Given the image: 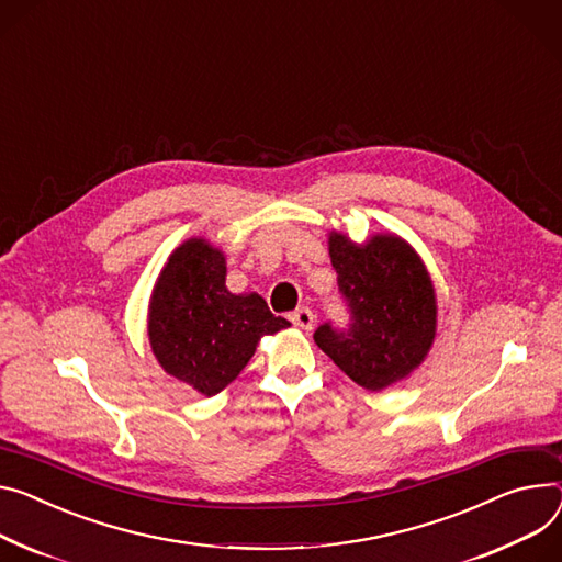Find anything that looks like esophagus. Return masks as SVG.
Listing matches in <instances>:
<instances>
[{"instance_id": "esophagus-1", "label": "esophagus", "mask_w": 562, "mask_h": 562, "mask_svg": "<svg viewBox=\"0 0 562 562\" xmlns=\"http://www.w3.org/2000/svg\"><path fill=\"white\" fill-rule=\"evenodd\" d=\"M290 322H292L294 326H299V328H304V330H313V326H315V315H313L311 308H299V311H294V313L290 315Z\"/></svg>"}]
</instances>
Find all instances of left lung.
Here are the masks:
<instances>
[{
	"mask_svg": "<svg viewBox=\"0 0 562 562\" xmlns=\"http://www.w3.org/2000/svg\"><path fill=\"white\" fill-rule=\"evenodd\" d=\"M328 245L349 324L326 322L313 337L353 382L380 392L427 356L437 326L435 288L416 251L396 236H375L358 247L330 234Z\"/></svg>",
	"mask_w": 562,
	"mask_h": 562,
	"instance_id": "1",
	"label": "left lung"
}]
</instances>
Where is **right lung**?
I'll list each match as a JSON object with an SVG mask.
<instances>
[{"mask_svg":"<svg viewBox=\"0 0 562 562\" xmlns=\"http://www.w3.org/2000/svg\"><path fill=\"white\" fill-rule=\"evenodd\" d=\"M225 256L191 238L170 254L150 301V347L166 373L215 396L247 367L261 335L288 328L258 294H232Z\"/></svg>","mask_w":562,"mask_h":562,"instance_id":"add662e5","label":"right lung"}]
</instances>
